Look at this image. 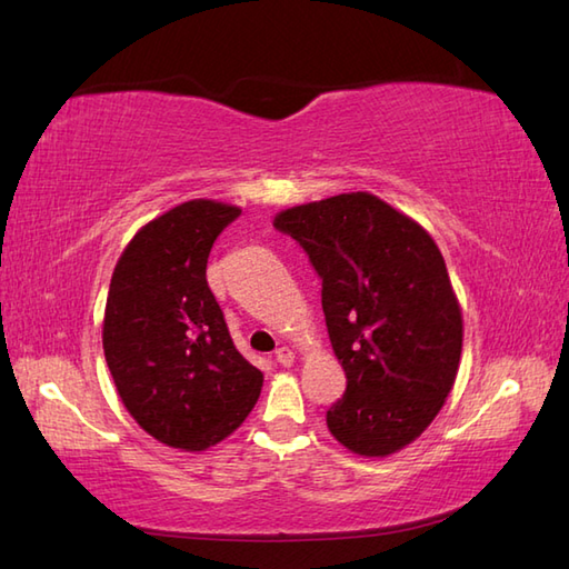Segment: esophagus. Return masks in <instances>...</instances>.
Segmentation results:
<instances>
[{"mask_svg":"<svg viewBox=\"0 0 569 569\" xmlns=\"http://www.w3.org/2000/svg\"><path fill=\"white\" fill-rule=\"evenodd\" d=\"M293 361H296V353L288 347H281L279 351H276V363L279 366H293Z\"/></svg>","mask_w":569,"mask_h":569,"instance_id":"1","label":"esophagus"}]
</instances>
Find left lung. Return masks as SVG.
Instances as JSON below:
<instances>
[{
  "label": "left lung",
  "instance_id": "obj_1",
  "mask_svg": "<svg viewBox=\"0 0 569 569\" xmlns=\"http://www.w3.org/2000/svg\"><path fill=\"white\" fill-rule=\"evenodd\" d=\"M290 234L322 279L329 341L347 390L327 409L335 439L390 456L439 415L463 349V317L429 232L373 193L288 208Z\"/></svg>",
  "mask_w": 569,
  "mask_h": 569
}]
</instances>
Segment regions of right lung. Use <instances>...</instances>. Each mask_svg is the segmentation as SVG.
<instances>
[{
    "label": "right lung",
    "mask_w": 569,
    "mask_h": 569,
    "mask_svg": "<svg viewBox=\"0 0 569 569\" xmlns=\"http://www.w3.org/2000/svg\"><path fill=\"white\" fill-rule=\"evenodd\" d=\"M242 210L206 198L167 210L118 259L103 353L138 425L171 448L203 451L252 412L263 376L237 351L206 281L218 234Z\"/></svg>",
    "instance_id": "right-lung-1"
}]
</instances>
